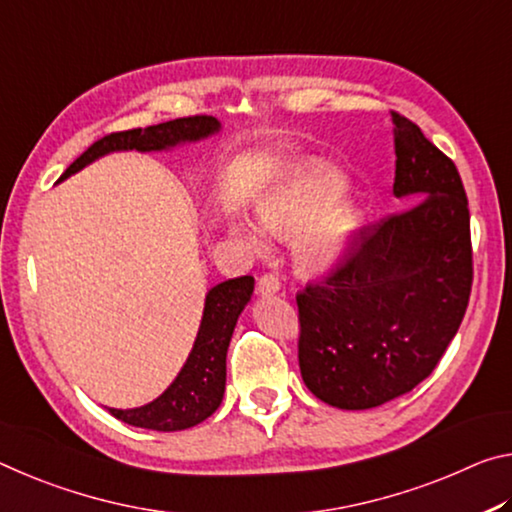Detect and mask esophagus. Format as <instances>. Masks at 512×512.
Masks as SVG:
<instances>
[{"label": "esophagus", "mask_w": 512, "mask_h": 512, "mask_svg": "<svg viewBox=\"0 0 512 512\" xmlns=\"http://www.w3.org/2000/svg\"><path fill=\"white\" fill-rule=\"evenodd\" d=\"M279 290H281V281L276 274L265 272L261 279H258V292H261V295H276Z\"/></svg>", "instance_id": "34e87169"}]
</instances>
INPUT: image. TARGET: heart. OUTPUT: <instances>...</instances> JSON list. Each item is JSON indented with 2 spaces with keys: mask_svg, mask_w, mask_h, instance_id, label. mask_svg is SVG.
Instances as JSON below:
<instances>
[{
  "mask_svg": "<svg viewBox=\"0 0 512 512\" xmlns=\"http://www.w3.org/2000/svg\"><path fill=\"white\" fill-rule=\"evenodd\" d=\"M347 181L326 165H308L286 179L258 201V217L270 233L295 236V261L306 272H324L347 254L363 226V211L354 201L340 199ZM229 229L245 238L251 247L265 245L263 233L254 224L233 217Z\"/></svg>",
  "mask_w": 512,
  "mask_h": 512,
  "instance_id": "heart-1",
  "label": "heart"
}]
</instances>
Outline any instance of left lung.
<instances>
[{
	"label": "left lung",
	"instance_id": "8db88e82",
	"mask_svg": "<svg viewBox=\"0 0 512 512\" xmlns=\"http://www.w3.org/2000/svg\"><path fill=\"white\" fill-rule=\"evenodd\" d=\"M395 124L406 211L360 233L345 261L297 295L299 370L324 404L365 410L406 395L454 340L472 292L467 195L454 161L408 117Z\"/></svg>",
	"mask_w": 512,
	"mask_h": 512
}]
</instances>
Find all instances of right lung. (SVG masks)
<instances>
[{"instance_id":"1","label":"right lung","mask_w":512,"mask_h":512,"mask_svg":"<svg viewBox=\"0 0 512 512\" xmlns=\"http://www.w3.org/2000/svg\"><path fill=\"white\" fill-rule=\"evenodd\" d=\"M217 131H220V122L215 117L192 115L154 124L147 129L108 133L102 140L92 142L86 152L67 167L61 181L104 154L127 152V149L161 152V149L177 147L181 142L208 138ZM251 292H254V276L222 281L208 290L195 345H192L186 365L181 367L170 388L152 404L129 410L108 408V413L124 424L152 431H183L211 417L217 406L222 404L226 385V349H229L238 315L251 299Z\"/></svg>"}]
</instances>
